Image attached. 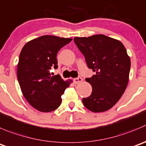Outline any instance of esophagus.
<instances>
[{
    "mask_svg": "<svg viewBox=\"0 0 146 146\" xmlns=\"http://www.w3.org/2000/svg\"><path fill=\"white\" fill-rule=\"evenodd\" d=\"M82 81H83V78L81 77H78L73 79V82H74L75 84H78V83H80Z\"/></svg>",
    "mask_w": 146,
    "mask_h": 146,
    "instance_id": "obj_1",
    "label": "esophagus"
}]
</instances>
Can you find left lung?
<instances>
[{
    "label": "left lung",
    "instance_id": "1",
    "mask_svg": "<svg viewBox=\"0 0 146 146\" xmlns=\"http://www.w3.org/2000/svg\"><path fill=\"white\" fill-rule=\"evenodd\" d=\"M73 40L88 67L96 73L86 78L93 90L83 98V105L92 112L108 111L119 100L128 85L131 59L126 49L121 41L102 34Z\"/></svg>",
    "mask_w": 146,
    "mask_h": 146
}]
</instances>
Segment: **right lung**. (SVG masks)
<instances>
[{"label":"right lung","mask_w":146,"mask_h":146,"mask_svg":"<svg viewBox=\"0 0 146 146\" xmlns=\"http://www.w3.org/2000/svg\"><path fill=\"white\" fill-rule=\"evenodd\" d=\"M71 40L43 35L28 42L21 50L17 68L18 83L25 98L38 111L50 112L61 104V96L70 83L60 75L51 76L50 70L58 68V52Z\"/></svg>","instance_id":"add662e5"}]
</instances>
